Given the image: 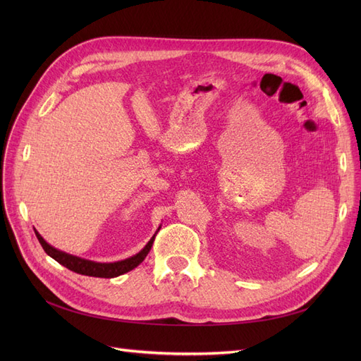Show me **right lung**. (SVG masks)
I'll return each instance as SVG.
<instances>
[{
    "label": "right lung",
    "instance_id": "obj_1",
    "mask_svg": "<svg viewBox=\"0 0 361 361\" xmlns=\"http://www.w3.org/2000/svg\"><path fill=\"white\" fill-rule=\"evenodd\" d=\"M36 236L39 239L40 245L45 250V253L48 256H51L54 260H57L59 264H61L63 267H66L68 269L76 272V274H82V276H90V277H102V279H113L117 276H122L125 272L134 269L135 267H138L141 262L145 260V257L147 256V253L152 248V244L155 241V236L150 239L147 243V245L140 251L138 255L120 260V262H114V264H97V262H92V260H85L81 257H76L68 253H63V251L51 247L45 239H43L37 232Z\"/></svg>",
    "mask_w": 361,
    "mask_h": 361
}]
</instances>
